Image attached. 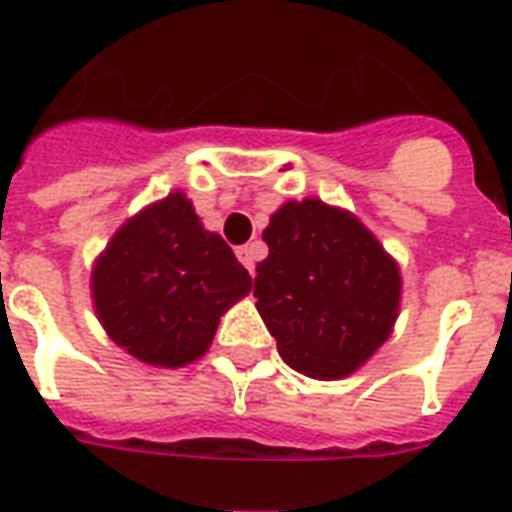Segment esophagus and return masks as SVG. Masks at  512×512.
<instances>
[{
	"instance_id": "esophagus-1",
	"label": "esophagus",
	"mask_w": 512,
	"mask_h": 512,
	"mask_svg": "<svg viewBox=\"0 0 512 512\" xmlns=\"http://www.w3.org/2000/svg\"><path fill=\"white\" fill-rule=\"evenodd\" d=\"M257 257H260V244H246V246H238V260L244 263L246 271L249 274H255V263H257Z\"/></svg>"
}]
</instances>
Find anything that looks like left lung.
<instances>
[{"label":"left lung","mask_w":512,"mask_h":512,"mask_svg":"<svg viewBox=\"0 0 512 512\" xmlns=\"http://www.w3.org/2000/svg\"><path fill=\"white\" fill-rule=\"evenodd\" d=\"M263 241L255 299L279 356L310 378L351 376L392 332L397 263L359 219L321 200L285 202Z\"/></svg>","instance_id":"8db88e82"}]
</instances>
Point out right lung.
<instances>
[{
  "instance_id": "right-lung-1",
  "label": "right lung",
  "mask_w": 512,
  "mask_h": 512,
  "mask_svg": "<svg viewBox=\"0 0 512 512\" xmlns=\"http://www.w3.org/2000/svg\"><path fill=\"white\" fill-rule=\"evenodd\" d=\"M252 277L183 194L150 205L115 233L93 271L95 312L139 362L183 367L211 345L224 310Z\"/></svg>"
}]
</instances>
